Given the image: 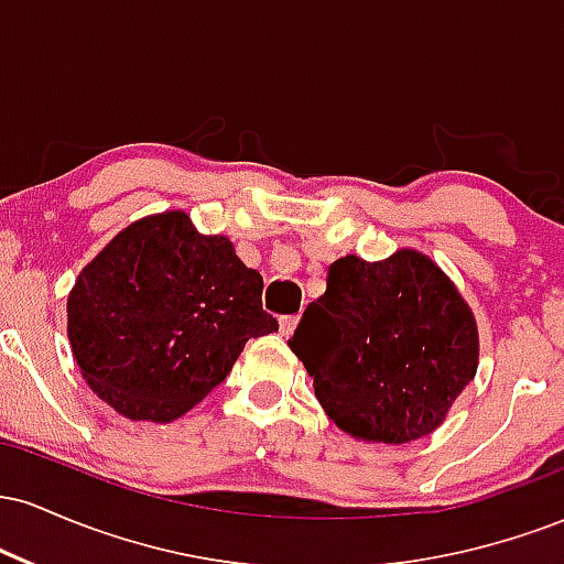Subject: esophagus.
Segmentation results:
<instances>
[{
  "label": "esophagus",
  "mask_w": 564,
  "mask_h": 564,
  "mask_svg": "<svg viewBox=\"0 0 564 564\" xmlns=\"http://www.w3.org/2000/svg\"><path fill=\"white\" fill-rule=\"evenodd\" d=\"M296 323H300V318H296V315H283V318H281V336L294 334Z\"/></svg>",
  "instance_id": "1"
}]
</instances>
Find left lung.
I'll use <instances>...</instances> for the list:
<instances>
[{"instance_id":"1","label":"left lung","mask_w":564,"mask_h":564,"mask_svg":"<svg viewBox=\"0 0 564 564\" xmlns=\"http://www.w3.org/2000/svg\"><path fill=\"white\" fill-rule=\"evenodd\" d=\"M289 347L339 430L371 443L430 435L477 371L467 302L435 262L405 249L384 262L336 260Z\"/></svg>"}]
</instances>
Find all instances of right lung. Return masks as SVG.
Masks as SVG:
<instances>
[{"mask_svg": "<svg viewBox=\"0 0 564 564\" xmlns=\"http://www.w3.org/2000/svg\"><path fill=\"white\" fill-rule=\"evenodd\" d=\"M278 332L262 275L185 212L121 230L68 296V339L100 400L138 422H172L225 381L243 345Z\"/></svg>", "mask_w": 564, "mask_h": 564, "instance_id": "right-lung-1", "label": "right lung"}]
</instances>
